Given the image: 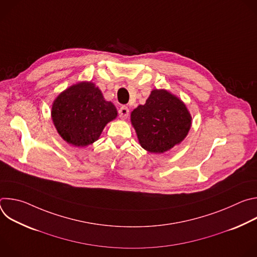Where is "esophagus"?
Returning <instances> with one entry per match:
<instances>
[{"label": "esophagus", "mask_w": 257, "mask_h": 257, "mask_svg": "<svg viewBox=\"0 0 257 257\" xmlns=\"http://www.w3.org/2000/svg\"><path fill=\"white\" fill-rule=\"evenodd\" d=\"M128 116H129V108L125 105L121 106L119 109V117L121 119H127Z\"/></svg>", "instance_id": "obj_1"}]
</instances>
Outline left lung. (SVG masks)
<instances>
[{
    "label": "left lung",
    "mask_w": 257,
    "mask_h": 257,
    "mask_svg": "<svg viewBox=\"0 0 257 257\" xmlns=\"http://www.w3.org/2000/svg\"><path fill=\"white\" fill-rule=\"evenodd\" d=\"M185 103L165 89H154L144 104L131 113V123L142 148L163 154L181 143L191 127Z\"/></svg>",
    "instance_id": "1"
}]
</instances>
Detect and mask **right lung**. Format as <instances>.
<instances>
[{"mask_svg": "<svg viewBox=\"0 0 257 257\" xmlns=\"http://www.w3.org/2000/svg\"><path fill=\"white\" fill-rule=\"evenodd\" d=\"M117 116L116 106L103 98L94 83L86 81L61 92L52 106V119L58 133L78 148L96 141L104 126Z\"/></svg>", "mask_w": 257, "mask_h": 257, "instance_id": "1", "label": "right lung"}]
</instances>
